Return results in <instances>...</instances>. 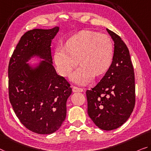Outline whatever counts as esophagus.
I'll return each instance as SVG.
<instances>
[{
  "label": "esophagus",
  "mask_w": 151,
  "mask_h": 151,
  "mask_svg": "<svg viewBox=\"0 0 151 151\" xmlns=\"http://www.w3.org/2000/svg\"><path fill=\"white\" fill-rule=\"evenodd\" d=\"M72 90L73 92H83V88H78L76 86H73Z\"/></svg>",
  "instance_id": "obj_1"
}]
</instances>
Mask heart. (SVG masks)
I'll return each instance as SVG.
<instances>
[{"label": "heart", "mask_w": 151, "mask_h": 151, "mask_svg": "<svg viewBox=\"0 0 151 151\" xmlns=\"http://www.w3.org/2000/svg\"><path fill=\"white\" fill-rule=\"evenodd\" d=\"M113 59V42L106 34L81 31L70 37L63 48H57L54 61L59 73L66 76L78 63L81 67L71 74L70 79L80 85L89 83L94 76L107 72Z\"/></svg>", "instance_id": "heart-1"}]
</instances>
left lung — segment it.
<instances>
[{
  "instance_id": "8db88e82",
  "label": "left lung",
  "mask_w": 151,
  "mask_h": 151,
  "mask_svg": "<svg viewBox=\"0 0 151 151\" xmlns=\"http://www.w3.org/2000/svg\"><path fill=\"white\" fill-rule=\"evenodd\" d=\"M114 42L112 64L98 84L86 91L88 114L103 130H113L129 119L135 105V80L129 50L120 37L106 29Z\"/></svg>"
}]
</instances>
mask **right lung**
<instances>
[{"label":"right lung","instance_id":"1","mask_svg":"<svg viewBox=\"0 0 151 151\" xmlns=\"http://www.w3.org/2000/svg\"><path fill=\"white\" fill-rule=\"evenodd\" d=\"M59 27L34 29L21 38L9 64V94L15 113L29 130L54 133L66 117L68 99L72 92L52 65L50 45ZM39 58L36 64L28 62Z\"/></svg>","mask_w":151,"mask_h":151}]
</instances>
